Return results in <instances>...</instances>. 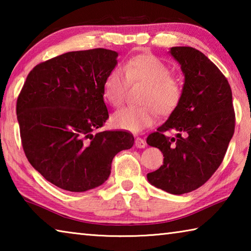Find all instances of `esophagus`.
Listing matches in <instances>:
<instances>
[{
	"mask_svg": "<svg viewBox=\"0 0 251 251\" xmlns=\"http://www.w3.org/2000/svg\"><path fill=\"white\" fill-rule=\"evenodd\" d=\"M135 146L137 148H145V146H146L145 139H143L141 137H137L135 139Z\"/></svg>",
	"mask_w": 251,
	"mask_h": 251,
	"instance_id": "obj_1",
	"label": "esophagus"
}]
</instances>
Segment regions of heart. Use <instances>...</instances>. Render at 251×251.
<instances>
[{
    "instance_id": "heart-1",
    "label": "heart",
    "mask_w": 251,
    "mask_h": 251,
    "mask_svg": "<svg viewBox=\"0 0 251 251\" xmlns=\"http://www.w3.org/2000/svg\"><path fill=\"white\" fill-rule=\"evenodd\" d=\"M169 67L158 57L151 54H139L129 58L122 69H114L105 79L103 94L114 107H120L124 101L127 82L143 83L139 107H125L112 116V124L116 128L138 133L152 125L156 112L160 115L172 113L179 104L181 86L179 80L172 76Z\"/></svg>"
}]
</instances>
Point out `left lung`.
<instances>
[{
    "label": "left lung",
    "mask_w": 251,
    "mask_h": 251,
    "mask_svg": "<svg viewBox=\"0 0 251 251\" xmlns=\"http://www.w3.org/2000/svg\"><path fill=\"white\" fill-rule=\"evenodd\" d=\"M169 54L185 76L179 104L168 120L147 137L159 148L164 164L147 174L152 186L174 195L199 188L220 166L235 131L231 88L205 54L189 46H175ZM176 131L168 138L166 131Z\"/></svg>",
    "instance_id": "1"
}]
</instances>
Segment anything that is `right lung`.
I'll use <instances>...</instances> for the list:
<instances>
[{
	"label": "right lung",
	"instance_id": "right-lung-1",
	"mask_svg": "<svg viewBox=\"0 0 251 251\" xmlns=\"http://www.w3.org/2000/svg\"><path fill=\"white\" fill-rule=\"evenodd\" d=\"M115 50L59 55L29 72L16 103L25 155L46 180L86 192L107 180L117 152L134 145L123 130L96 133L108 118L103 87L117 65Z\"/></svg>",
	"mask_w": 251,
	"mask_h": 251
}]
</instances>
